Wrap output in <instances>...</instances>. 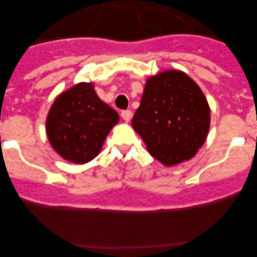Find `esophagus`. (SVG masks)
I'll return each instance as SVG.
<instances>
[{
  "label": "esophagus",
  "instance_id": "esophagus-1",
  "mask_svg": "<svg viewBox=\"0 0 257 257\" xmlns=\"http://www.w3.org/2000/svg\"><path fill=\"white\" fill-rule=\"evenodd\" d=\"M120 115H121V118L124 119V120L129 121V120H131V118H132V110H128V109L123 110Z\"/></svg>",
  "mask_w": 257,
  "mask_h": 257
}]
</instances>
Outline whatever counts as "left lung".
<instances>
[{
	"instance_id": "obj_1",
	"label": "left lung",
	"mask_w": 257,
	"mask_h": 257,
	"mask_svg": "<svg viewBox=\"0 0 257 257\" xmlns=\"http://www.w3.org/2000/svg\"><path fill=\"white\" fill-rule=\"evenodd\" d=\"M153 157L167 167L191 159L205 143L210 108L199 85L180 71H164L145 83L132 120Z\"/></svg>"
}]
</instances>
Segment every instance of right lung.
<instances>
[{"label":"right lung","mask_w":257,"mask_h":257,"mask_svg":"<svg viewBox=\"0 0 257 257\" xmlns=\"http://www.w3.org/2000/svg\"><path fill=\"white\" fill-rule=\"evenodd\" d=\"M118 121V113L99 99L93 83H78L54 100L46 132L52 148L63 159L84 164L99 154Z\"/></svg>","instance_id":"add662e5"}]
</instances>
